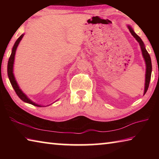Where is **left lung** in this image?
I'll return each instance as SVG.
<instances>
[{
    "instance_id": "obj_1",
    "label": "left lung",
    "mask_w": 159,
    "mask_h": 159,
    "mask_svg": "<svg viewBox=\"0 0 159 159\" xmlns=\"http://www.w3.org/2000/svg\"><path fill=\"white\" fill-rule=\"evenodd\" d=\"M128 29H129V31H130L131 34L133 35V37L137 40V41H138L139 45H140V48H141V50L142 52V55H143V57L145 60V62H146L147 69H146V79H145V88H144V94H145L147 93L148 88H149V82H150V79H151V74H152V61H151V57H150L149 54L148 53V52L146 50V48H145L144 43L142 41V39L138 36V35L134 33V31L133 30V29H132L130 26H128Z\"/></svg>"
}]
</instances>
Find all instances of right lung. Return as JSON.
Instances as JSON below:
<instances>
[{
  "mask_svg": "<svg viewBox=\"0 0 159 159\" xmlns=\"http://www.w3.org/2000/svg\"><path fill=\"white\" fill-rule=\"evenodd\" d=\"M23 36H24V34L21 35V36L18 38V39L16 41L14 46H13V48H12V53H11V55H10V57L9 58L8 63H7V75H8L10 81V83H11L12 88H14L16 94H17L19 98H20L21 100L25 102H27V103L31 104H32V105H34L36 107H41L40 105H39V104H35L34 102L30 100V99H29L26 96L25 94L22 93V91H21L20 89V88H19V86L17 85V82H16L15 79L14 77V74H13V64H14L16 49H17L18 45H19V43H20V42L21 40V39H22Z\"/></svg>",
  "mask_w": 159,
  "mask_h": 159,
  "instance_id": "1",
  "label": "right lung"
}]
</instances>
